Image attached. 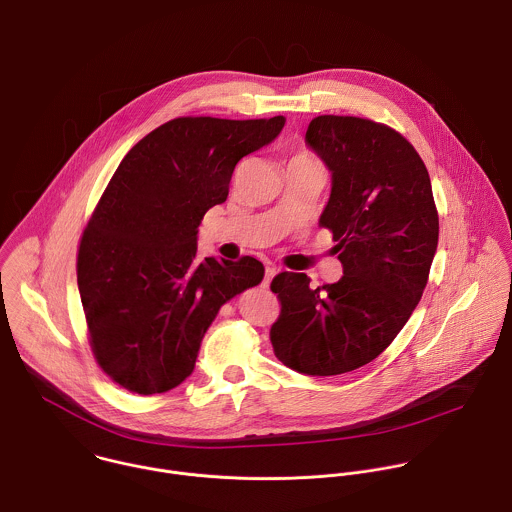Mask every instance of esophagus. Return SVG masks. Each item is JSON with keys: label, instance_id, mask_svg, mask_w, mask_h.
Returning a JSON list of instances; mask_svg holds the SVG:
<instances>
[{"label": "esophagus", "instance_id": "esophagus-1", "mask_svg": "<svg viewBox=\"0 0 512 512\" xmlns=\"http://www.w3.org/2000/svg\"><path fill=\"white\" fill-rule=\"evenodd\" d=\"M275 273H277V271H275V267H267V269H265V279H263V287H269V283H271V279L275 277Z\"/></svg>", "mask_w": 512, "mask_h": 512}]
</instances>
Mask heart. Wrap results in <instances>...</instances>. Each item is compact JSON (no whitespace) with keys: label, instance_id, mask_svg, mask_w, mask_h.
Listing matches in <instances>:
<instances>
[{"label":"heart","instance_id":"b5f03b06","mask_svg":"<svg viewBox=\"0 0 512 512\" xmlns=\"http://www.w3.org/2000/svg\"><path fill=\"white\" fill-rule=\"evenodd\" d=\"M293 159H313L311 155H307V153H297Z\"/></svg>","mask_w":512,"mask_h":512}]
</instances>
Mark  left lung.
Segmentation results:
<instances>
[{
	"label": "left lung",
	"instance_id": "8db88e82",
	"mask_svg": "<svg viewBox=\"0 0 512 512\" xmlns=\"http://www.w3.org/2000/svg\"><path fill=\"white\" fill-rule=\"evenodd\" d=\"M305 139L333 173L319 225L337 241L343 277L311 289L305 273H279L269 335L283 365L329 377L371 363L405 327L429 281L439 213L421 155L393 127L319 115Z\"/></svg>",
	"mask_w": 512,
	"mask_h": 512
}]
</instances>
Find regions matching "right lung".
<instances>
[{"instance_id":"add662e5","label":"right lung","mask_w":512,"mask_h":512,"mask_svg":"<svg viewBox=\"0 0 512 512\" xmlns=\"http://www.w3.org/2000/svg\"><path fill=\"white\" fill-rule=\"evenodd\" d=\"M285 117H177L121 159L87 221L77 285L103 373L137 395L193 371L221 305L263 279L255 257H197L203 215L227 199L235 165L271 143Z\"/></svg>"}]
</instances>
